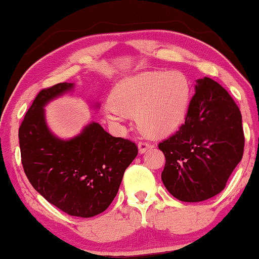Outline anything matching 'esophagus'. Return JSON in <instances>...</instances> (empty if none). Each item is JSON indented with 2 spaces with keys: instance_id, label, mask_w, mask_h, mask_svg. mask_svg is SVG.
Segmentation results:
<instances>
[{
  "instance_id": "1",
  "label": "esophagus",
  "mask_w": 259,
  "mask_h": 259,
  "mask_svg": "<svg viewBox=\"0 0 259 259\" xmlns=\"http://www.w3.org/2000/svg\"><path fill=\"white\" fill-rule=\"evenodd\" d=\"M151 147V144L144 141H139L138 142V149H139V153H145V152L149 150Z\"/></svg>"
}]
</instances>
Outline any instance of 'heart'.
<instances>
[{"label": "heart", "mask_w": 259, "mask_h": 259, "mask_svg": "<svg viewBox=\"0 0 259 259\" xmlns=\"http://www.w3.org/2000/svg\"><path fill=\"white\" fill-rule=\"evenodd\" d=\"M190 84L179 71H147L126 77L112 90L105 117L120 125L126 115H136L141 129L150 136L173 133L186 116Z\"/></svg>", "instance_id": "1"}]
</instances>
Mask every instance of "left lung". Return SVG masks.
Returning <instances> with one entry per match:
<instances>
[{"label": "left lung", "instance_id": "obj_1", "mask_svg": "<svg viewBox=\"0 0 259 259\" xmlns=\"http://www.w3.org/2000/svg\"><path fill=\"white\" fill-rule=\"evenodd\" d=\"M195 89L186 121L158 145L166 158L163 184L188 203L223 191L244 150L242 115L229 93L208 77L197 79Z\"/></svg>", "mask_w": 259, "mask_h": 259}]
</instances>
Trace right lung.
Segmentation results:
<instances>
[{
  "label": "right lung",
  "instance_id": "1",
  "mask_svg": "<svg viewBox=\"0 0 259 259\" xmlns=\"http://www.w3.org/2000/svg\"><path fill=\"white\" fill-rule=\"evenodd\" d=\"M72 89V83H60L38 93L18 130L20 155L28 181L45 199L69 215L90 218L113 202L138 149L97 122L69 141L54 136L44 107Z\"/></svg>",
  "mask_w": 259,
  "mask_h": 259
}]
</instances>
